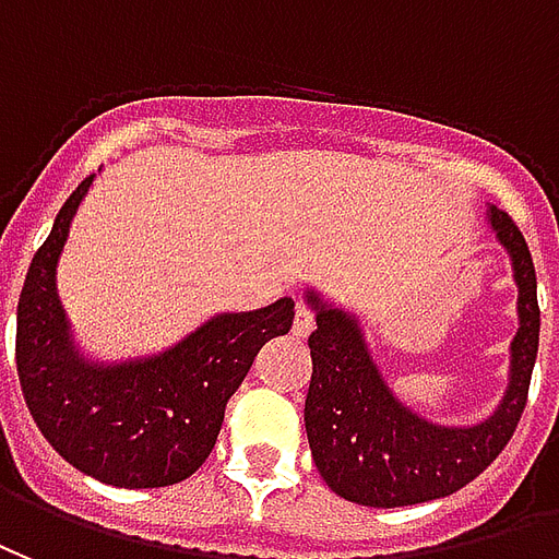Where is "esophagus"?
I'll use <instances>...</instances> for the list:
<instances>
[{
  "label": "esophagus",
  "mask_w": 559,
  "mask_h": 559,
  "mask_svg": "<svg viewBox=\"0 0 559 559\" xmlns=\"http://www.w3.org/2000/svg\"><path fill=\"white\" fill-rule=\"evenodd\" d=\"M312 330H316V312H312V309H309L307 304H297L292 333H295L297 340H307Z\"/></svg>",
  "instance_id": "34e87169"
}]
</instances>
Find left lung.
<instances>
[{
	"label": "left lung",
	"instance_id": "left-lung-1",
	"mask_svg": "<svg viewBox=\"0 0 559 559\" xmlns=\"http://www.w3.org/2000/svg\"><path fill=\"white\" fill-rule=\"evenodd\" d=\"M488 223L512 259L521 328L512 340L507 396L476 426H435L405 408L372 364L354 316L328 307L316 292L307 295L319 328L309 336L312 381L304 423L319 474L345 500L393 509L452 495L495 462L519 426L539 352L536 271L507 211L491 207Z\"/></svg>",
	"mask_w": 559,
	"mask_h": 559
}]
</instances>
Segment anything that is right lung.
Wrapping results in <instances>:
<instances>
[{"mask_svg": "<svg viewBox=\"0 0 559 559\" xmlns=\"http://www.w3.org/2000/svg\"><path fill=\"white\" fill-rule=\"evenodd\" d=\"M92 181L68 195L28 264L17 304L20 386L40 435L76 471L118 488L175 486L211 455L226 402L264 342L292 330L295 300L217 316L157 357L88 364L71 342L56 264Z\"/></svg>", "mask_w": 559, "mask_h": 559, "instance_id": "right-lung-1", "label": "right lung"}]
</instances>
